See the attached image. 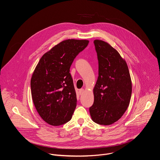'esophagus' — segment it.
Segmentation results:
<instances>
[{"mask_svg":"<svg viewBox=\"0 0 160 160\" xmlns=\"http://www.w3.org/2000/svg\"><path fill=\"white\" fill-rule=\"evenodd\" d=\"M83 88H81V89L79 90V94H80V95H82L83 94Z\"/></svg>","mask_w":160,"mask_h":160,"instance_id":"esophagus-1","label":"esophagus"}]
</instances>
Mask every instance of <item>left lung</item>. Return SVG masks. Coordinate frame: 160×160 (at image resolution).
I'll return each instance as SVG.
<instances>
[{"label": "left lung", "mask_w": 160, "mask_h": 160, "mask_svg": "<svg viewBox=\"0 0 160 160\" xmlns=\"http://www.w3.org/2000/svg\"><path fill=\"white\" fill-rule=\"evenodd\" d=\"M99 63V76L94 88V101L89 108L92 120L109 125L117 122L128 107L132 81L126 61L102 40L94 41Z\"/></svg>", "instance_id": "1"}]
</instances>
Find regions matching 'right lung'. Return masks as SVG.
<instances>
[{"mask_svg": "<svg viewBox=\"0 0 160 160\" xmlns=\"http://www.w3.org/2000/svg\"><path fill=\"white\" fill-rule=\"evenodd\" d=\"M88 42L62 41L42 56L33 73L30 85L33 104L40 117L51 125H61L72 119L77 100L70 68Z\"/></svg>", "mask_w": 160, "mask_h": 160, "instance_id": "obj_1", "label": "right lung"}]
</instances>
